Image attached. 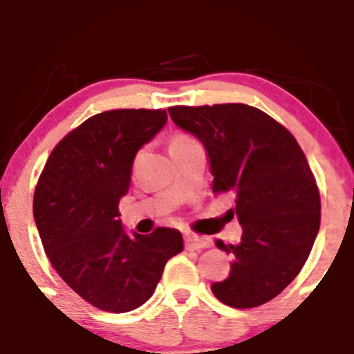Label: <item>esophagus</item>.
<instances>
[{
  "instance_id": "esophagus-1",
  "label": "esophagus",
  "mask_w": 354,
  "mask_h": 354,
  "mask_svg": "<svg viewBox=\"0 0 354 354\" xmlns=\"http://www.w3.org/2000/svg\"><path fill=\"white\" fill-rule=\"evenodd\" d=\"M209 245H212V241L208 238L197 236V234H189L185 238V247L189 250H203V248H208Z\"/></svg>"
}]
</instances>
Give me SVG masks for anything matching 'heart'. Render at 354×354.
I'll use <instances>...</instances> for the list:
<instances>
[{
    "mask_svg": "<svg viewBox=\"0 0 354 354\" xmlns=\"http://www.w3.org/2000/svg\"><path fill=\"white\" fill-rule=\"evenodd\" d=\"M189 142H196L192 138H189V136H183V133H178V136H174L173 141H171V146H181V145H189Z\"/></svg>",
    "mask_w": 354,
    "mask_h": 354,
    "instance_id": "1",
    "label": "heart"
}]
</instances>
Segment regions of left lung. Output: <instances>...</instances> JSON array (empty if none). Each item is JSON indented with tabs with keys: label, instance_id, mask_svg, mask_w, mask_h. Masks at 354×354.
I'll list each match as a JSON object with an SVG mask.
<instances>
[{
	"label": "left lung",
	"instance_id": "1",
	"mask_svg": "<svg viewBox=\"0 0 354 354\" xmlns=\"http://www.w3.org/2000/svg\"><path fill=\"white\" fill-rule=\"evenodd\" d=\"M171 120L208 153L213 192H231L241 229L231 273L212 286L234 308L266 304L292 282L319 232L321 199L304 151L288 129L245 104L169 107Z\"/></svg>",
	"mask_w": 354,
	"mask_h": 354
}]
</instances>
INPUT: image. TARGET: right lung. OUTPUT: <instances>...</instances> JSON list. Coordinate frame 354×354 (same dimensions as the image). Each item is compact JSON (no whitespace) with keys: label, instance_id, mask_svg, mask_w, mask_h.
Here are the masks:
<instances>
[{"label":"right lung","instance_id":"add662e5","mask_svg":"<svg viewBox=\"0 0 354 354\" xmlns=\"http://www.w3.org/2000/svg\"><path fill=\"white\" fill-rule=\"evenodd\" d=\"M165 122V109H116L88 118L53 149L35 189V224L50 264L100 310L141 307L165 263L183 250L176 229L129 236L118 212L130 189L133 158Z\"/></svg>","mask_w":354,"mask_h":354}]
</instances>
